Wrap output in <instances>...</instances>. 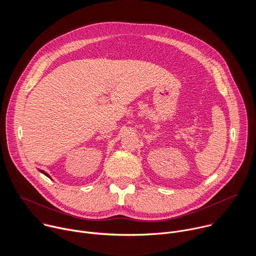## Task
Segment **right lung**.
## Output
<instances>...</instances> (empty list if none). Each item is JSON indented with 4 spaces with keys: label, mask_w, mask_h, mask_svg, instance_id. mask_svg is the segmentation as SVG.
I'll list each match as a JSON object with an SVG mask.
<instances>
[{
    "label": "right lung",
    "mask_w": 256,
    "mask_h": 256,
    "mask_svg": "<svg viewBox=\"0 0 256 256\" xmlns=\"http://www.w3.org/2000/svg\"><path fill=\"white\" fill-rule=\"evenodd\" d=\"M40 172H42V173H44V175H46V176H48V177H50V175H48V173H46V172H44V171H42V170H40Z\"/></svg>",
    "instance_id": "right-lung-1"
}]
</instances>
